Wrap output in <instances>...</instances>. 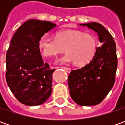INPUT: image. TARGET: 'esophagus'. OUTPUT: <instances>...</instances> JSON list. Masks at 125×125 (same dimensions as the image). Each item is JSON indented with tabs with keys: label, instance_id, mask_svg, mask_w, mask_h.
Here are the masks:
<instances>
[{
	"label": "esophagus",
	"instance_id": "esophagus-1",
	"mask_svg": "<svg viewBox=\"0 0 125 125\" xmlns=\"http://www.w3.org/2000/svg\"><path fill=\"white\" fill-rule=\"evenodd\" d=\"M62 68H63V69H64V70H65L66 72H67L68 73H70V72H71V69H70V67H63Z\"/></svg>",
	"mask_w": 125,
	"mask_h": 125
}]
</instances>
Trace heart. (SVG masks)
<instances>
[{
  "label": "heart",
  "mask_w": 125,
  "mask_h": 125,
  "mask_svg": "<svg viewBox=\"0 0 125 125\" xmlns=\"http://www.w3.org/2000/svg\"><path fill=\"white\" fill-rule=\"evenodd\" d=\"M39 50L46 58H53L67 53L60 61L62 63H75L77 66L89 64L97 53L98 41L95 35L79 30L67 29L57 32L55 39L42 37L38 43Z\"/></svg>",
  "instance_id": "obj_1"
}]
</instances>
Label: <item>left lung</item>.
Here are the masks:
<instances>
[{
  "instance_id": "obj_1",
  "label": "left lung",
  "mask_w": 125,
  "mask_h": 125,
  "mask_svg": "<svg viewBox=\"0 0 125 125\" xmlns=\"http://www.w3.org/2000/svg\"><path fill=\"white\" fill-rule=\"evenodd\" d=\"M97 32L99 42L93 60L81 69L72 70L68 76L70 96L81 106L101 103L113 88L118 66L115 42L104 27L97 22L83 23Z\"/></svg>"
}]
</instances>
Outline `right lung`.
<instances>
[{"instance_id":"1","label":"right lung","mask_w":125,"mask_h":125,"mask_svg":"<svg viewBox=\"0 0 125 125\" xmlns=\"http://www.w3.org/2000/svg\"><path fill=\"white\" fill-rule=\"evenodd\" d=\"M55 26L50 21L31 19L14 33L6 54L5 78L11 92L21 103L38 106L52 93L49 65L42 60L38 43L42 37Z\"/></svg>"}]
</instances>
